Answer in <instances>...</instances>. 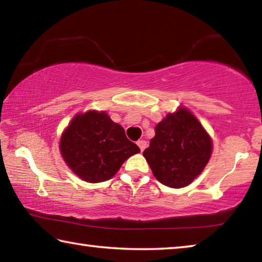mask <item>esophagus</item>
<instances>
[{
    "label": "esophagus",
    "mask_w": 262,
    "mask_h": 262,
    "mask_svg": "<svg viewBox=\"0 0 262 262\" xmlns=\"http://www.w3.org/2000/svg\"><path fill=\"white\" fill-rule=\"evenodd\" d=\"M136 144L139 145L141 151H143V150L147 148V141H144V140H139L136 142Z\"/></svg>",
    "instance_id": "esophagus-1"
}]
</instances>
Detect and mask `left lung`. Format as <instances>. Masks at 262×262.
Returning <instances> with one entry per match:
<instances>
[{"instance_id":"left-lung-1","label":"left lung","mask_w":262,"mask_h":262,"mask_svg":"<svg viewBox=\"0 0 262 262\" xmlns=\"http://www.w3.org/2000/svg\"><path fill=\"white\" fill-rule=\"evenodd\" d=\"M211 140L187 110L179 108L155 127V137L143 151L156 179L168 187L189 185L211 155Z\"/></svg>"}]
</instances>
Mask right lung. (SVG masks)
Wrapping results in <instances>:
<instances>
[{
	"instance_id": "obj_1",
	"label": "right lung",
	"mask_w": 262,
	"mask_h": 262,
	"mask_svg": "<svg viewBox=\"0 0 262 262\" xmlns=\"http://www.w3.org/2000/svg\"><path fill=\"white\" fill-rule=\"evenodd\" d=\"M60 150L74 173L89 183L111 179L126 159L140 152L120 125L96 111L73 119L62 134Z\"/></svg>"
}]
</instances>
